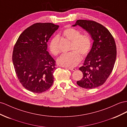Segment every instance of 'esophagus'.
Returning a JSON list of instances; mask_svg holds the SVG:
<instances>
[{
    "label": "esophagus",
    "instance_id": "1",
    "mask_svg": "<svg viewBox=\"0 0 127 127\" xmlns=\"http://www.w3.org/2000/svg\"><path fill=\"white\" fill-rule=\"evenodd\" d=\"M66 69H69L70 70H71V71H75L76 70V68H74V67H66Z\"/></svg>",
    "mask_w": 127,
    "mask_h": 127
}]
</instances>
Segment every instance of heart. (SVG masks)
Masks as SVG:
<instances>
[{
  "mask_svg": "<svg viewBox=\"0 0 127 127\" xmlns=\"http://www.w3.org/2000/svg\"><path fill=\"white\" fill-rule=\"evenodd\" d=\"M62 34L65 37L72 41L70 50H73L69 53L64 54L58 58L57 63L61 66L73 67L76 66L80 61L82 56L87 55L91 47V41L86 34H80V32L73 28H67L64 30ZM49 49L55 56L60 53L59 37L57 36L51 39L49 43Z\"/></svg>",
  "mask_w": 127,
  "mask_h": 127,
  "instance_id": "obj_1",
  "label": "heart"
}]
</instances>
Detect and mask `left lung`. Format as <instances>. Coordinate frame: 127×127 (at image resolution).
Returning a JSON list of instances; mask_svg holds the SVG:
<instances>
[{"label": "left lung", "mask_w": 127, "mask_h": 127, "mask_svg": "<svg viewBox=\"0 0 127 127\" xmlns=\"http://www.w3.org/2000/svg\"><path fill=\"white\" fill-rule=\"evenodd\" d=\"M77 25L88 32L94 42L83 65L79 67L83 77L77 84L92 89L102 85L111 73L116 57V44L109 31L95 21L78 20L72 26Z\"/></svg>", "instance_id": "left-lung-1"}]
</instances>
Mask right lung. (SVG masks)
I'll use <instances>...</instances> for the list:
<instances>
[{
  "label": "right lung",
  "mask_w": 127,
  "mask_h": 127,
  "mask_svg": "<svg viewBox=\"0 0 127 127\" xmlns=\"http://www.w3.org/2000/svg\"><path fill=\"white\" fill-rule=\"evenodd\" d=\"M59 26L36 23L22 32L13 48L12 61L19 82L26 89L40 93L54 82L55 61L47 50V42Z\"/></svg>",
  "instance_id": "obj_1"
}]
</instances>
